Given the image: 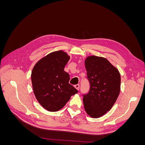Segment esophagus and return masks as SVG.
Here are the masks:
<instances>
[{
  "mask_svg": "<svg viewBox=\"0 0 145 145\" xmlns=\"http://www.w3.org/2000/svg\"><path fill=\"white\" fill-rule=\"evenodd\" d=\"M74 87H75L77 90H79L80 85H79V84H77V85H74Z\"/></svg>",
  "mask_w": 145,
  "mask_h": 145,
  "instance_id": "34e87169",
  "label": "esophagus"
}]
</instances>
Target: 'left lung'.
<instances>
[{"label": "left lung", "mask_w": 145, "mask_h": 145, "mask_svg": "<svg viewBox=\"0 0 145 145\" xmlns=\"http://www.w3.org/2000/svg\"><path fill=\"white\" fill-rule=\"evenodd\" d=\"M89 92L83 95L86 113L99 118L112 108L120 91V74L118 69L105 58L91 56L85 60Z\"/></svg>", "instance_id": "obj_1"}]
</instances>
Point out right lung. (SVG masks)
<instances>
[{
	"mask_svg": "<svg viewBox=\"0 0 145 145\" xmlns=\"http://www.w3.org/2000/svg\"><path fill=\"white\" fill-rule=\"evenodd\" d=\"M69 56L63 51L52 52L35 65L31 81L36 98L46 110L62 109L78 91L69 83V74L64 71Z\"/></svg>",
	"mask_w": 145,
	"mask_h": 145,
	"instance_id": "add662e5",
	"label": "right lung"
}]
</instances>
